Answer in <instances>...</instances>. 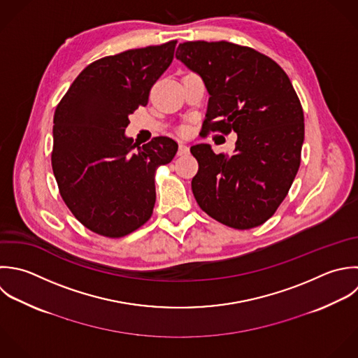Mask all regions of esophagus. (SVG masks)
I'll return each instance as SVG.
<instances>
[{"mask_svg": "<svg viewBox=\"0 0 358 358\" xmlns=\"http://www.w3.org/2000/svg\"><path fill=\"white\" fill-rule=\"evenodd\" d=\"M189 153V148L187 146V145H184V143H180V146H178V155L180 156H184V155H188Z\"/></svg>", "mask_w": 358, "mask_h": 358, "instance_id": "1", "label": "esophagus"}]
</instances>
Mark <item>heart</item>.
<instances>
[{
    "label": "heart",
    "instance_id": "obj_1",
    "mask_svg": "<svg viewBox=\"0 0 358 358\" xmlns=\"http://www.w3.org/2000/svg\"><path fill=\"white\" fill-rule=\"evenodd\" d=\"M184 131H185V129H184Z\"/></svg>",
    "mask_w": 358,
    "mask_h": 358
}]
</instances>
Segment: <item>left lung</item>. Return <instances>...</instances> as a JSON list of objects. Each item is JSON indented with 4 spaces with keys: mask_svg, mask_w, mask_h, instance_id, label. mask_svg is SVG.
<instances>
[{
    "mask_svg": "<svg viewBox=\"0 0 358 358\" xmlns=\"http://www.w3.org/2000/svg\"><path fill=\"white\" fill-rule=\"evenodd\" d=\"M209 93L206 132L237 134L233 156L206 143L191 153L194 196L215 220L238 230L264 224L286 198L301 162L304 113L286 72L254 48L187 41L176 52Z\"/></svg>",
    "mask_w": 358,
    "mask_h": 358,
    "instance_id": "1",
    "label": "left lung"
}]
</instances>
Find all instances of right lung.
<instances>
[{
  "label": "right lung",
  "mask_w": 358,
  "mask_h": 358,
  "mask_svg": "<svg viewBox=\"0 0 358 358\" xmlns=\"http://www.w3.org/2000/svg\"><path fill=\"white\" fill-rule=\"evenodd\" d=\"M176 44L128 50L89 64L55 108L54 177L65 205L93 233L120 238L152 216L155 171L173 160L178 145L157 136L139 146L124 132L129 114L148 104Z\"/></svg>",
  "instance_id": "add662e5"
}]
</instances>
